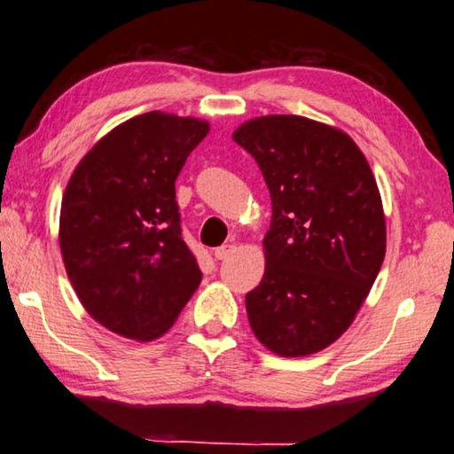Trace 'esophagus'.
<instances>
[{"label": "esophagus", "instance_id": "34e87169", "mask_svg": "<svg viewBox=\"0 0 454 454\" xmlns=\"http://www.w3.org/2000/svg\"><path fill=\"white\" fill-rule=\"evenodd\" d=\"M234 248H236L234 244H224V246H220V248L214 250V256H216L218 260H226V258H230V254H232Z\"/></svg>", "mask_w": 454, "mask_h": 454}]
</instances>
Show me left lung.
Wrapping results in <instances>:
<instances>
[{"label":"left lung","mask_w":454,"mask_h":454,"mask_svg":"<svg viewBox=\"0 0 454 454\" xmlns=\"http://www.w3.org/2000/svg\"><path fill=\"white\" fill-rule=\"evenodd\" d=\"M234 142L270 190L266 270L246 294L260 342L280 356L333 344L366 301L387 252L379 186L348 134L302 116L246 121Z\"/></svg>","instance_id":"left-lung-1"}]
</instances>
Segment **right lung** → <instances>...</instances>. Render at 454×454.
Instances as JSON below:
<instances>
[{
	"instance_id": "1",
	"label": "right lung",
	"mask_w": 454,
	"mask_h": 454,
	"mask_svg": "<svg viewBox=\"0 0 454 454\" xmlns=\"http://www.w3.org/2000/svg\"><path fill=\"white\" fill-rule=\"evenodd\" d=\"M208 129L196 118L142 114L106 134L67 182L59 214L67 278L112 333L162 336L202 280L174 184Z\"/></svg>"
}]
</instances>
